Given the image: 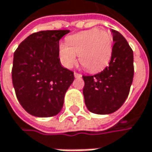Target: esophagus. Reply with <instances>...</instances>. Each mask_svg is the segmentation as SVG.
Listing matches in <instances>:
<instances>
[{"label":"esophagus","instance_id":"34e87169","mask_svg":"<svg viewBox=\"0 0 152 152\" xmlns=\"http://www.w3.org/2000/svg\"><path fill=\"white\" fill-rule=\"evenodd\" d=\"M74 76L76 78H80V77H82V75L80 74V73H77V72H74Z\"/></svg>","mask_w":152,"mask_h":152}]
</instances>
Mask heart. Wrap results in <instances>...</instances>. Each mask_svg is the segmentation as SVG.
<instances>
[{
  "instance_id": "obj_1",
  "label": "heart",
  "mask_w": 152,
  "mask_h": 152,
  "mask_svg": "<svg viewBox=\"0 0 152 152\" xmlns=\"http://www.w3.org/2000/svg\"><path fill=\"white\" fill-rule=\"evenodd\" d=\"M113 54V38L107 31L93 28L80 31L66 39L59 46V57L66 68L76 63V55L82 66L89 72L103 69Z\"/></svg>"
}]
</instances>
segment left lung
Masks as SVG:
<instances>
[{
  "instance_id": "1",
  "label": "left lung",
  "mask_w": 152,
  "mask_h": 152,
  "mask_svg": "<svg viewBox=\"0 0 152 152\" xmlns=\"http://www.w3.org/2000/svg\"><path fill=\"white\" fill-rule=\"evenodd\" d=\"M113 54L109 65L93 76H83L87 108L93 113L108 114L126 100L134 75L133 51L118 31L112 30Z\"/></svg>"
}]
</instances>
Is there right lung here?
I'll list each match as a JSON object with an SVG mask.
<instances>
[{
	"instance_id": "add662e5",
	"label": "right lung",
	"mask_w": 152,
	"mask_h": 152,
	"mask_svg": "<svg viewBox=\"0 0 152 152\" xmlns=\"http://www.w3.org/2000/svg\"><path fill=\"white\" fill-rule=\"evenodd\" d=\"M69 30L39 31L29 35L14 51L12 81L22 107L37 117L61 111L64 94L75 77L62 67L59 40Z\"/></svg>"
}]
</instances>
